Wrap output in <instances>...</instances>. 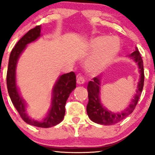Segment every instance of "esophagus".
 <instances>
[{
    "label": "esophagus",
    "instance_id": "obj_1",
    "mask_svg": "<svg viewBox=\"0 0 155 155\" xmlns=\"http://www.w3.org/2000/svg\"><path fill=\"white\" fill-rule=\"evenodd\" d=\"M84 83H85L84 78L83 77V76L78 74V75L77 76V84L79 85H81V84H84Z\"/></svg>",
    "mask_w": 155,
    "mask_h": 155
}]
</instances>
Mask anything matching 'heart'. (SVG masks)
<instances>
[{"mask_svg":"<svg viewBox=\"0 0 155 155\" xmlns=\"http://www.w3.org/2000/svg\"><path fill=\"white\" fill-rule=\"evenodd\" d=\"M120 44L117 38L98 36L89 44L91 55L86 60L85 67L91 74H98L114 61L119 53Z\"/></svg>","mask_w":155,"mask_h":155,"instance_id":"1","label":"heart"}]
</instances>
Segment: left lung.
Segmentation results:
<instances>
[{
	"label": "left lung",
	"instance_id": "obj_1",
	"mask_svg": "<svg viewBox=\"0 0 155 155\" xmlns=\"http://www.w3.org/2000/svg\"><path fill=\"white\" fill-rule=\"evenodd\" d=\"M131 60L137 64L139 69L140 78L136 89V93L127 107L119 112H114L106 108L103 105L101 99V78L96 77L93 78V81H89L87 86L89 103L86 106V111L91 120L96 124L101 125H113L120 122L128 115L131 114L134 108L137 106L138 100L142 93L144 84V71L143 63L142 58L137 47L132 53L128 55Z\"/></svg>",
	"mask_w": 155,
	"mask_h": 155
}]
</instances>
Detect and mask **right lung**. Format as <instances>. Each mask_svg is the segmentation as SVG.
Here are the masks:
<instances>
[{
  "mask_svg": "<svg viewBox=\"0 0 155 155\" xmlns=\"http://www.w3.org/2000/svg\"><path fill=\"white\" fill-rule=\"evenodd\" d=\"M41 26H37L24 35L13 48L9 56L6 74L8 93L21 118L28 124L40 128H49L61 123L65 115V105L71 92L76 88V76L73 71L60 76L51 90V107L42 120L31 118L26 111V104L21 97L16 81V68L20 56L30 43L41 36Z\"/></svg>",
  "mask_w": 155,
  "mask_h": 155,
  "instance_id": "add662e5",
  "label": "right lung"
}]
</instances>
